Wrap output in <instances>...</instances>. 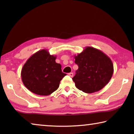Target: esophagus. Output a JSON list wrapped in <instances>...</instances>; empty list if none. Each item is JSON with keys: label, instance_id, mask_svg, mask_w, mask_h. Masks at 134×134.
I'll return each mask as SVG.
<instances>
[{"label": "esophagus", "instance_id": "esophagus-1", "mask_svg": "<svg viewBox=\"0 0 134 134\" xmlns=\"http://www.w3.org/2000/svg\"><path fill=\"white\" fill-rule=\"evenodd\" d=\"M69 76L72 77L73 76V73H72V72H70V73H69Z\"/></svg>", "mask_w": 134, "mask_h": 134}]
</instances>
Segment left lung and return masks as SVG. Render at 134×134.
Here are the masks:
<instances>
[{"label":"left lung","mask_w":134,"mask_h":134,"mask_svg":"<svg viewBox=\"0 0 134 134\" xmlns=\"http://www.w3.org/2000/svg\"><path fill=\"white\" fill-rule=\"evenodd\" d=\"M74 57L79 69L72 79L80 90L86 93L98 92L112 78L113 73L112 60L99 49L86 47Z\"/></svg>","instance_id":"left-lung-1"}]
</instances>
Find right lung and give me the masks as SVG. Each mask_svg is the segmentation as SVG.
<instances>
[{
  "instance_id": "obj_1",
  "label": "right lung",
  "mask_w": 134,
  "mask_h": 134,
  "mask_svg": "<svg viewBox=\"0 0 134 134\" xmlns=\"http://www.w3.org/2000/svg\"><path fill=\"white\" fill-rule=\"evenodd\" d=\"M56 58L44 49L28 59L21 75L22 82L29 91L41 96H48L58 89L66 74L62 72L61 64L55 62Z\"/></svg>"
}]
</instances>
